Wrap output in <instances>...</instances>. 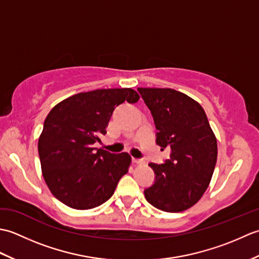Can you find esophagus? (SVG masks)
I'll return each instance as SVG.
<instances>
[{
	"label": "esophagus",
	"mask_w": 259,
	"mask_h": 259,
	"mask_svg": "<svg viewBox=\"0 0 259 259\" xmlns=\"http://www.w3.org/2000/svg\"><path fill=\"white\" fill-rule=\"evenodd\" d=\"M133 161L135 163H144V160H142V159H138V158H133Z\"/></svg>",
	"instance_id": "obj_1"
}]
</instances>
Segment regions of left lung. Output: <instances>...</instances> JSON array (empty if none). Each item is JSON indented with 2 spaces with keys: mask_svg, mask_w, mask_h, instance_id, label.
<instances>
[{
  "mask_svg": "<svg viewBox=\"0 0 259 259\" xmlns=\"http://www.w3.org/2000/svg\"><path fill=\"white\" fill-rule=\"evenodd\" d=\"M155 121L156 142L170 149L163 163L150 162L155 183L145 189L147 201L167 212L192 207L210 183L217 161V140L202 107L169 88H138Z\"/></svg>",
  "mask_w": 259,
  "mask_h": 259,
  "instance_id": "obj_1",
  "label": "left lung"
}]
</instances>
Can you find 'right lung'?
Listing matches in <instances>:
<instances>
[{"mask_svg": "<svg viewBox=\"0 0 259 259\" xmlns=\"http://www.w3.org/2000/svg\"><path fill=\"white\" fill-rule=\"evenodd\" d=\"M139 95L130 88L81 92L58 103L45 120L37 150L52 195L73 209H91L113 195L128 172L129 153L93 148L107 134L113 110Z\"/></svg>", "mask_w": 259, "mask_h": 259, "instance_id": "1", "label": "right lung"}]
</instances>
